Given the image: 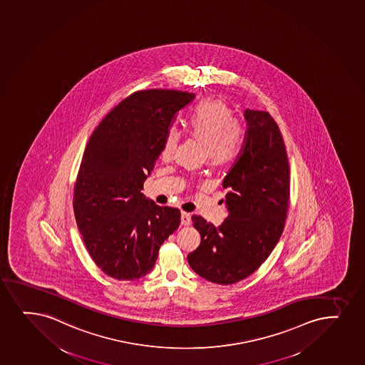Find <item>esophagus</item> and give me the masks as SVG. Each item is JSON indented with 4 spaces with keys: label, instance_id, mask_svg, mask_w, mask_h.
Returning <instances> with one entry per match:
<instances>
[{
    "label": "esophagus",
    "instance_id": "esophagus-1",
    "mask_svg": "<svg viewBox=\"0 0 365 365\" xmlns=\"http://www.w3.org/2000/svg\"><path fill=\"white\" fill-rule=\"evenodd\" d=\"M191 215L186 212H181V225H190Z\"/></svg>",
    "mask_w": 365,
    "mask_h": 365
}]
</instances>
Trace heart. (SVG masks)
Here are the masks:
<instances>
[{
  "mask_svg": "<svg viewBox=\"0 0 365 365\" xmlns=\"http://www.w3.org/2000/svg\"><path fill=\"white\" fill-rule=\"evenodd\" d=\"M190 138L205 147L208 162L222 165L237 158L245 143L242 124L235 120L232 109L222 100H205L191 110L186 119ZM179 143L175 129L164 135L160 157L170 160Z\"/></svg>",
  "mask_w": 365,
  "mask_h": 365,
  "instance_id": "b5f03b06",
  "label": "heart"
}]
</instances>
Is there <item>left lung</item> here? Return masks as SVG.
Instances as JSON below:
<instances>
[{"instance_id": "left-lung-1", "label": "left lung", "mask_w": 365, "mask_h": 365, "mask_svg": "<svg viewBox=\"0 0 365 365\" xmlns=\"http://www.w3.org/2000/svg\"><path fill=\"white\" fill-rule=\"evenodd\" d=\"M242 150L222 180L227 217L214 227L192 215L201 243L187 256L205 280L230 285L256 272L280 239L289 208V167L279 126L268 112L246 109Z\"/></svg>"}]
</instances>
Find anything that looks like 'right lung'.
I'll return each mask as SVG.
<instances>
[{"label": "right lung", "mask_w": 365, "mask_h": 365, "mask_svg": "<svg viewBox=\"0 0 365 365\" xmlns=\"http://www.w3.org/2000/svg\"><path fill=\"white\" fill-rule=\"evenodd\" d=\"M195 93L138 91L122 101L90 136L74 187V214L97 267L136 280L155 267L162 243L180 225V210L141 192L164 135Z\"/></svg>", "instance_id": "right-lung-1"}]
</instances>
